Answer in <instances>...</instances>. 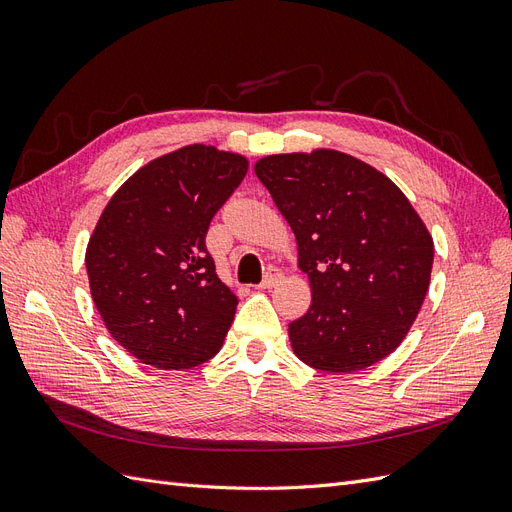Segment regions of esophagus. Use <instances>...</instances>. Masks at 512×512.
Segmentation results:
<instances>
[{
	"label": "esophagus",
	"mask_w": 512,
	"mask_h": 512,
	"mask_svg": "<svg viewBox=\"0 0 512 512\" xmlns=\"http://www.w3.org/2000/svg\"><path fill=\"white\" fill-rule=\"evenodd\" d=\"M282 277H284V273H282V269H277V267H271L269 271H267V275L262 277V282L258 284V288L260 290H267V288H273V286H277L282 282Z\"/></svg>",
	"instance_id": "1"
}]
</instances>
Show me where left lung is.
Here are the masks:
<instances>
[{
  "label": "left lung",
  "instance_id": "left-lung-1",
  "mask_svg": "<svg viewBox=\"0 0 512 512\" xmlns=\"http://www.w3.org/2000/svg\"><path fill=\"white\" fill-rule=\"evenodd\" d=\"M256 177L297 239L312 288L288 324L299 359L352 374L389 356L410 331L433 265V239L406 194L367 162L335 149L260 158Z\"/></svg>",
  "mask_w": 512,
  "mask_h": 512
}]
</instances>
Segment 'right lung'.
Segmentation results:
<instances>
[{
	"mask_svg": "<svg viewBox=\"0 0 512 512\" xmlns=\"http://www.w3.org/2000/svg\"><path fill=\"white\" fill-rule=\"evenodd\" d=\"M247 166L239 153L181 147L138 168L104 207L85 252L91 299L141 363L192 369L220 352L239 301L205 237Z\"/></svg>",
	"mask_w": 512,
	"mask_h": 512,
	"instance_id": "add662e5",
	"label": "right lung"
}]
</instances>
